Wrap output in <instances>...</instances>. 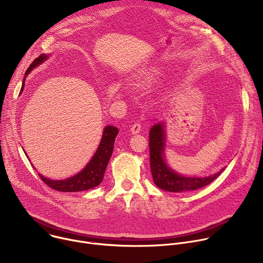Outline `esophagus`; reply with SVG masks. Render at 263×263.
I'll return each instance as SVG.
<instances>
[{"mask_svg": "<svg viewBox=\"0 0 263 263\" xmlns=\"http://www.w3.org/2000/svg\"><path fill=\"white\" fill-rule=\"evenodd\" d=\"M140 128H141V126H140L139 123H134L131 126V130L130 131L132 132V134H137V133L140 132Z\"/></svg>", "mask_w": 263, "mask_h": 263, "instance_id": "1", "label": "esophagus"}]
</instances>
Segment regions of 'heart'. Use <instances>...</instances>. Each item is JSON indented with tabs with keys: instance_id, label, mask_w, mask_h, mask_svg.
Masks as SVG:
<instances>
[{
	"instance_id": "heart-1",
	"label": "heart",
	"mask_w": 263,
	"mask_h": 263,
	"mask_svg": "<svg viewBox=\"0 0 263 263\" xmlns=\"http://www.w3.org/2000/svg\"><path fill=\"white\" fill-rule=\"evenodd\" d=\"M159 73H160V70L157 67L148 68V69L142 71L135 78L134 85L138 88H143L145 86H148L159 76Z\"/></svg>"
}]
</instances>
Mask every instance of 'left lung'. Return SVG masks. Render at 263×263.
Instances as JSON below:
<instances>
[{
    "mask_svg": "<svg viewBox=\"0 0 263 263\" xmlns=\"http://www.w3.org/2000/svg\"><path fill=\"white\" fill-rule=\"evenodd\" d=\"M148 145H149V165H151V173L154 183L159 189L173 192H190L196 191L210 184L215 180L224 168L206 178H191L183 177L170 167L163 160V149H164V130L161 123L154 125L148 132Z\"/></svg>",
    "mask_w": 263,
    "mask_h": 263,
    "instance_id": "obj_1",
    "label": "left lung"
}]
</instances>
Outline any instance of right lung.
Masks as SVG:
<instances>
[{
	"instance_id": "obj_1",
	"label": "right lung",
	"mask_w": 263,
	"mask_h": 263,
	"mask_svg": "<svg viewBox=\"0 0 263 263\" xmlns=\"http://www.w3.org/2000/svg\"><path fill=\"white\" fill-rule=\"evenodd\" d=\"M47 58L48 57L45 54H42L41 56L37 57L26 70V74H28L30 70H32V68L43 63ZM24 84H25V79L22 85V90L24 88ZM118 133H119V129L114 126H107L104 129L102 140L100 142V145L97 149L96 154L93 155L89 163L85 166V168L81 171L79 174H77L76 176L70 177L65 180L54 181V180L47 179L41 174H39L40 178L50 187V189L57 192H62V193L83 192L98 186L104 178L107 164L112 155V152H114L115 140Z\"/></svg>"
}]
</instances>
